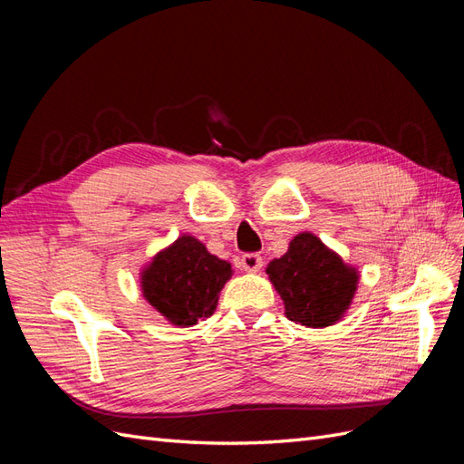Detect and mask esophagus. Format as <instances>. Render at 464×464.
Listing matches in <instances>:
<instances>
[{
  "label": "esophagus",
  "instance_id": "34e87169",
  "mask_svg": "<svg viewBox=\"0 0 464 464\" xmlns=\"http://www.w3.org/2000/svg\"><path fill=\"white\" fill-rule=\"evenodd\" d=\"M263 266V257L259 254H246L242 257V269L247 273H257Z\"/></svg>",
  "mask_w": 464,
  "mask_h": 464
}]
</instances>
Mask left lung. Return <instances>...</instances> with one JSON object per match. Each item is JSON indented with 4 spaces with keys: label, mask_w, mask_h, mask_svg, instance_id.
<instances>
[{
    "label": "left lung",
    "mask_w": 464,
    "mask_h": 464,
    "mask_svg": "<svg viewBox=\"0 0 464 464\" xmlns=\"http://www.w3.org/2000/svg\"><path fill=\"white\" fill-rule=\"evenodd\" d=\"M266 275L285 304V315L300 325L323 329L341 321L358 290V269L323 244L300 232L288 251L266 265Z\"/></svg>",
    "instance_id": "left-lung-1"
}]
</instances>
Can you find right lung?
<instances>
[{
  "mask_svg": "<svg viewBox=\"0 0 464 464\" xmlns=\"http://www.w3.org/2000/svg\"><path fill=\"white\" fill-rule=\"evenodd\" d=\"M232 276V265L208 254L189 234L160 249L141 271L145 300L176 327L198 325L217 310L218 294Z\"/></svg>",
  "mask_w": 464,
  "mask_h": 464,
  "instance_id": "1",
  "label": "right lung"
}]
</instances>
